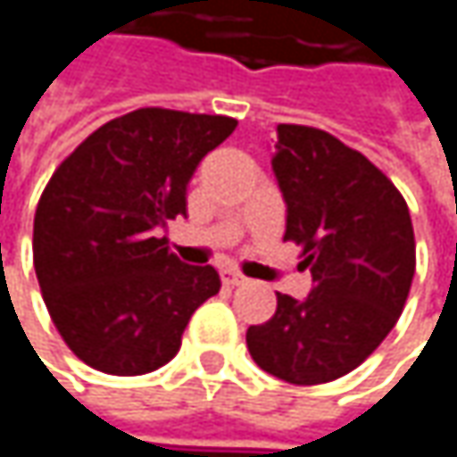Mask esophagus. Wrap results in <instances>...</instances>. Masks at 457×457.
<instances>
[{
    "label": "esophagus",
    "mask_w": 457,
    "mask_h": 457,
    "mask_svg": "<svg viewBox=\"0 0 457 457\" xmlns=\"http://www.w3.org/2000/svg\"><path fill=\"white\" fill-rule=\"evenodd\" d=\"M222 280H225L228 286H243V283H245V275L237 272V270H225V272H222Z\"/></svg>",
    "instance_id": "esophagus-1"
}]
</instances>
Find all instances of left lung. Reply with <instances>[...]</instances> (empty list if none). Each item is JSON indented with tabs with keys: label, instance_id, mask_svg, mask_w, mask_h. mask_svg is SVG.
<instances>
[{
	"label": "left lung",
	"instance_id": "left-lung-1",
	"mask_svg": "<svg viewBox=\"0 0 457 457\" xmlns=\"http://www.w3.org/2000/svg\"><path fill=\"white\" fill-rule=\"evenodd\" d=\"M272 169L283 190L286 235L312 272L304 302L278 294L275 315L251 325L245 344L270 376L315 386L362 365L400 320L415 235L395 182L333 135L280 124Z\"/></svg>",
	"mask_w": 457,
	"mask_h": 457
}]
</instances>
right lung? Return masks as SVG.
Returning a JSON list of instances; mask_svg holds the SVG:
<instances>
[{
	"label": "right lung",
	"mask_w": 457,
	"mask_h": 457,
	"mask_svg": "<svg viewBox=\"0 0 457 457\" xmlns=\"http://www.w3.org/2000/svg\"><path fill=\"white\" fill-rule=\"evenodd\" d=\"M235 127L229 116L139 108L95 129L49 177L34 270L57 333L89 368L158 370L193 312L220 294L212 264H182L155 232L187 212L195 166Z\"/></svg>",
	"instance_id": "right-lung-1"
}]
</instances>
